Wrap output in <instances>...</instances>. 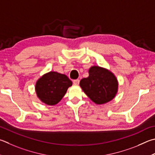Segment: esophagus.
<instances>
[{"label":"esophagus","instance_id":"1","mask_svg":"<svg viewBox=\"0 0 155 155\" xmlns=\"http://www.w3.org/2000/svg\"><path fill=\"white\" fill-rule=\"evenodd\" d=\"M79 82H80L79 79H75V80L73 81V83H74V85H78V84H79Z\"/></svg>","mask_w":155,"mask_h":155}]
</instances>
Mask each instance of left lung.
Wrapping results in <instances>:
<instances>
[{
	"label": "left lung",
	"mask_w": 155,
	"mask_h": 155,
	"mask_svg": "<svg viewBox=\"0 0 155 155\" xmlns=\"http://www.w3.org/2000/svg\"><path fill=\"white\" fill-rule=\"evenodd\" d=\"M89 77L80 81V86L85 94L97 104L112 100L118 89L115 76L108 70L93 66L89 70Z\"/></svg>",
	"instance_id": "8db88e82"
}]
</instances>
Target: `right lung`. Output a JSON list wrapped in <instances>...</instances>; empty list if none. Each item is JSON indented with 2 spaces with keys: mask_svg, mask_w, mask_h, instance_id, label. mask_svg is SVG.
I'll return each instance as SVG.
<instances>
[{
  "mask_svg": "<svg viewBox=\"0 0 155 155\" xmlns=\"http://www.w3.org/2000/svg\"><path fill=\"white\" fill-rule=\"evenodd\" d=\"M72 83L65 74L50 72L39 78L36 84V92L42 102L55 105L62 99Z\"/></svg>",
  "mask_w": 155,
  "mask_h": 155,
  "instance_id": "obj_1",
  "label": "right lung"
}]
</instances>
